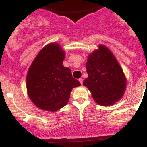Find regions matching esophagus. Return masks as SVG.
Masks as SVG:
<instances>
[{
	"mask_svg": "<svg viewBox=\"0 0 147 147\" xmlns=\"http://www.w3.org/2000/svg\"><path fill=\"white\" fill-rule=\"evenodd\" d=\"M79 81H80V82L81 84H82V83H83V79H82V78H80Z\"/></svg>",
	"mask_w": 147,
	"mask_h": 147,
	"instance_id": "34e87169",
	"label": "esophagus"
}]
</instances>
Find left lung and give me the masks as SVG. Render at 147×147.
Instances as JSON below:
<instances>
[{"label":"left lung","instance_id":"obj_1","mask_svg":"<svg viewBox=\"0 0 147 147\" xmlns=\"http://www.w3.org/2000/svg\"><path fill=\"white\" fill-rule=\"evenodd\" d=\"M86 68L88 78L83 84L91 92L93 99L102 106L119 101L125 90L126 79L110 50L105 46H99V50L89 55Z\"/></svg>","mask_w":147,"mask_h":147}]
</instances>
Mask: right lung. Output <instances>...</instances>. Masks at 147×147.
<instances>
[{
    "label": "right lung",
    "mask_w": 147,
    "mask_h": 147,
    "mask_svg": "<svg viewBox=\"0 0 147 147\" xmlns=\"http://www.w3.org/2000/svg\"><path fill=\"white\" fill-rule=\"evenodd\" d=\"M65 52L57 43L39 52L28 72V95L38 108L55 112L67 104L72 88L80 86L69 68L63 65Z\"/></svg>",
    "instance_id": "add662e5"
}]
</instances>
